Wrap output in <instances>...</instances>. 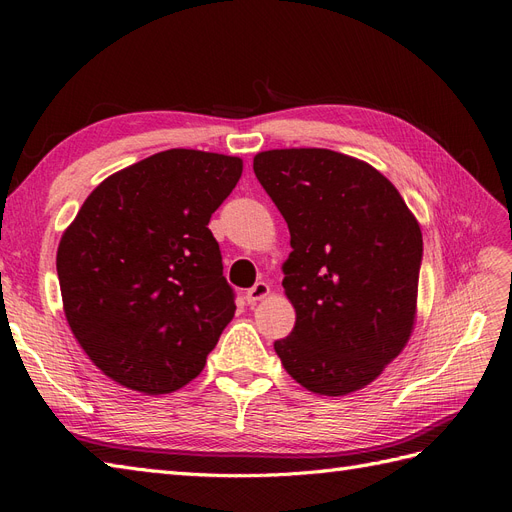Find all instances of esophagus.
Here are the masks:
<instances>
[{"instance_id":"34e87169","label":"esophagus","mask_w":512,"mask_h":512,"mask_svg":"<svg viewBox=\"0 0 512 512\" xmlns=\"http://www.w3.org/2000/svg\"><path fill=\"white\" fill-rule=\"evenodd\" d=\"M269 292H271V288L267 282H256L250 290L245 292V299H247V303H256V301H262L265 297H269Z\"/></svg>"}]
</instances>
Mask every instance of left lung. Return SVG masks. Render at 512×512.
<instances>
[{
    "label": "left lung",
    "mask_w": 512,
    "mask_h": 512,
    "mask_svg": "<svg viewBox=\"0 0 512 512\" xmlns=\"http://www.w3.org/2000/svg\"><path fill=\"white\" fill-rule=\"evenodd\" d=\"M254 173L284 215L292 247L282 286L297 320L275 352L307 391H359L412 335L421 226L380 170L344 153L260 151Z\"/></svg>",
    "instance_id": "left-lung-1"
}]
</instances>
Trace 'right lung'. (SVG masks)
Instances as JSON below:
<instances>
[{
	"label": "right lung",
	"mask_w": 512,
	"mask_h": 512,
	"mask_svg": "<svg viewBox=\"0 0 512 512\" xmlns=\"http://www.w3.org/2000/svg\"><path fill=\"white\" fill-rule=\"evenodd\" d=\"M241 173L224 153H153L106 177L64 230V314L104 376L164 395L203 371L237 309L207 226Z\"/></svg>",
	"instance_id": "add662e5"
}]
</instances>
